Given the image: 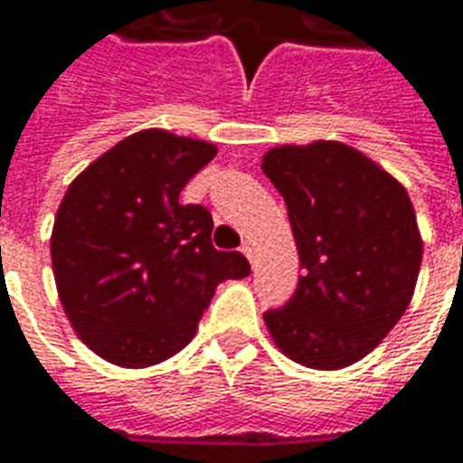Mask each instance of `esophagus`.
<instances>
[{"label":"esophagus","instance_id":"34e87169","mask_svg":"<svg viewBox=\"0 0 463 463\" xmlns=\"http://www.w3.org/2000/svg\"><path fill=\"white\" fill-rule=\"evenodd\" d=\"M241 252H242V255H245V258H248V260L252 262V248H250V242H245V245H242V248H241Z\"/></svg>","mask_w":463,"mask_h":463}]
</instances>
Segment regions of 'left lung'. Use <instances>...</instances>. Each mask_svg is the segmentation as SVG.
Here are the masks:
<instances>
[{
  "mask_svg": "<svg viewBox=\"0 0 463 463\" xmlns=\"http://www.w3.org/2000/svg\"><path fill=\"white\" fill-rule=\"evenodd\" d=\"M262 173L280 191L302 275L265 312L275 345L312 369H342L369 354L411 302L421 235L404 185L340 141L278 146Z\"/></svg>",
  "mask_w": 463,
  "mask_h": 463,
  "instance_id": "left-lung-1",
  "label": "left lung"
}]
</instances>
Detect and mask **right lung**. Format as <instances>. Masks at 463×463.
Masks as SVG:
<instances>
[{
    "instance_id": "1",
    "label": "right lung",
    "mask_w": 463,
    "mask_h": 463,
    "mask_svg": "<svg viewBox=\"0 0 463 463\" xmlns=\"http://www.w3.org/2000/svg\"><path fill=\"white\" fill-rule=\"evenodd\" d=\"M218 148L146 128L99 156L69 185L52 231L59 300L89 349L118 367L181 352L222 280L250 275L213 248V218L178 195Z\"/></svg>"
}]
</instances>
